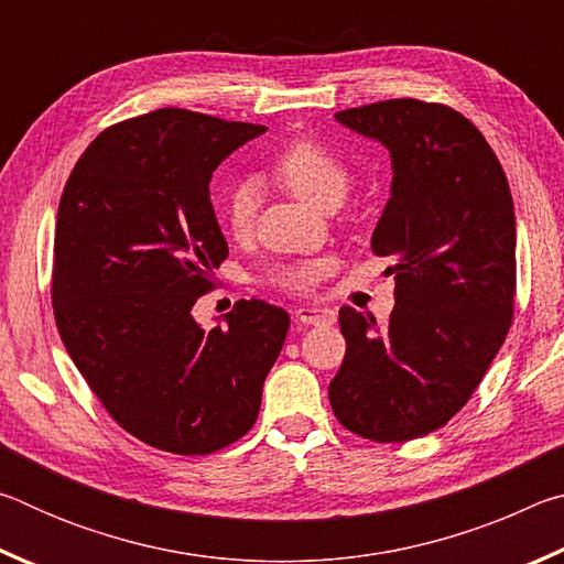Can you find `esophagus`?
<instances>
[{
    "mask_svg": "<svg viewBox=\"0 0 564 564\" xmlns=\"http://www.w3.org/2000/svg\"><path fill=\"white\" fill-rule=\"evenodd\" d=\"M295 318L305 323V326H326V323L336 321V313L326 308V305H301L295 311Z\"/></svg>",
    "mask_w": 564,
    "mask_h": 564,
    "instance_id": "obj_1",
    "label": "esophagus"
}]
</instances>
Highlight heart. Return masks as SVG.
<instances>
[{"label":"heart","instance_id":"heart-1","mask_svg":"<svg viewBox=\"0 0 564 564\" xmlns=\"http://www.w3.org/2000/svg\"><path fill=\"white\" fill-rule=\"evenodd\" d=\"M271 171L293 194L326 212L346 202L352 184L346 161L316 139H295L285 144L273 156ZM256 212H259V184L253 178L234 181L224 196V221L228 231L236 238L246 236L253 228ZM323 273H326L323 259H295L275 263L265 281L291 293H308Z\"/></svg>","mask_w":564,"mask_h":564}]
</instances>
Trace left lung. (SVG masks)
Returning a JSON list of instances; mask_svg holds the SVG:
<instances>
[{"instance_id":"left-lung-1","label":"left lung","mask_w":564,"mask_h":564,"mask_svg":"<svg viewBox=\"0 0 564 564\" xmlns=\"http://www.w3.org/2000/svg\"><path fill=\"white\" fill-rule=\"evenodd\" d=\"M336 119L393 159V196L370 248L393 259L395 308L376 323L343 305L346 356L328 398L350 433L405 443L470 400L512 326V196L482 133L445 104L388 99Z\"/></svg>"}]
</instances>
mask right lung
<instances>
[{"label": "right lung", "instance_id": "1", "mask_svg": "<svg viewBox=\"0 0 564 564\" xmlns=\"http://www.w3.org/2000/svg\"><path fill=\"white\" fill-rule=\"evenodd\" d=\"M265 127L188 109L111 123L66 178L54 231L52 308L64 348L129 435L208 455L251 431L289 313L238 301L204 330L194 303L228 256L208 181Z\"/></svg>", "mask_w": 564, "mask_h": 564}]
</instances>
